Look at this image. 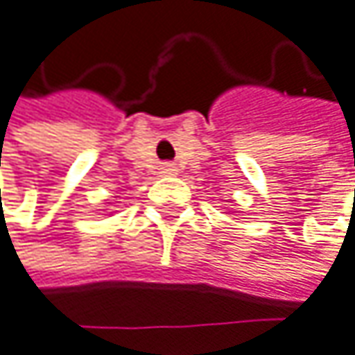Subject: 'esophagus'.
I'll return each mask as SVG.
<instances>
[{
    "mask_svg": "<svg viewBox=\"0 0 355 355\" xmlns=\"http://www.w3.org/2000/svg\"><path fill=\"white\" fill-rule=\"evenodd\" d=\"M162 174H166V176H172V174H176V168H174V164H164V166H162Z\"/></svg>",
    "mask_w": 355,
    "mask_h": 355,
    "instance_id": "34e87169",
    "label": "esophagus"
}]
</instances>
